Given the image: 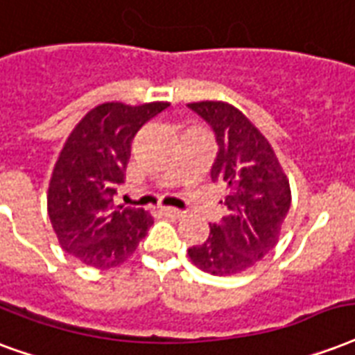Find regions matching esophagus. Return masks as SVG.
I'll return each instance as SVG.
<instances>
[{
    "label": "esophagus",
    "instance_id": "34e87169",
    "mask_svg": "<svg viewBox=\"0 0 355 355\" xmlns=\"http://www.w3.org/2000/svg\"><path fill=\"white\" fill-rule=\"evenodd\" d=\"M159 210H162L164 214H167V216H171V218H184V212H182V210H178V208L162 207Z\"/></svg>",
    "mask_w": 355,
    "mask_h": 355
}]
</instances>
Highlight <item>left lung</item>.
Here are the masks:
<instances>
[{
  "label": "left lung",
  "mask_w": 355,
  "mask_h": 355,
  "mask_svg": "<svg viewBox=\"0 0 355 355\" xmlns=\"http://www.w3.org/2000/svg\"><path fill=\"white\" fill-rule=\"evenodd\" d=\"M188 107L216 135L218 154L210 177L231 189L227 214L210 225L207 242L189 248L188 255L207 274H240L279 242L291 208V184L272 145L234 105L207 100Z\"/></svg>",
  "instance_id": "obj_1"
}]
</instances>
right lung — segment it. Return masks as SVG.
I'll return each instance as SVG.
<instances>
[{
	"label": "right lung",
	"instance_id": "1",
	"mask_svg": "<svg viewBox=\"0 0 355 355\" xmlns=\"http://www.w3.org/2000/svg\"><path fill=\"white\" fill-rule=\"evenodd\" d=\"M167 102H105L76 124L59 154L48 188V216L64 251L93 268L123 264L139 245L153 216L113 205L124 182L132 139Z\"/></svg>",
	"mask_w": 355,
	"mask_h": 355
}]
</instances>
